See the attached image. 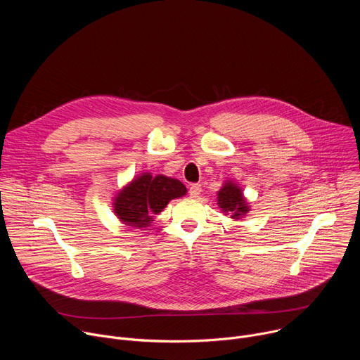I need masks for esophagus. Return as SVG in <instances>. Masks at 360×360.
Masks as SVG:
<instances>
[{
    "mask_svg": "<svg viewBox=\"0 0 360 360\" xmlns=\"http://www.w3.org/2000/svg\"><path fill=\"white\" fill-rule=\"evenodd\" d=\"M200 192H202V188H200L199 184H193V185L189 186V195H191V198H198Z\"/></svg>",
    "mask_w": 360,
    "mask_h": 360,
    "instance_id": "34e87169",
    "label": "esophagus"
}]
</instances>
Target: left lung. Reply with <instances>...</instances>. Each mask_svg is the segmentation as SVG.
Masks as SVG:
<instances>
[{"label": "left lung", "mask_w": 360, "mask_h": 360, "mask_svg": "<svg viewBox=\"0 0 360 360\" xmlns=\"http://www.w3.org/2000/svg\"><path fill=\"white\" fill-rule=\"evenodd\" d=\"M218 207L226 215L229 214L235 221L242 219L250 211L242 189L232 181L225 182L224 186L218 191Z\"/></svg>", "instance_id": "left-lung-1"}]
</instances>
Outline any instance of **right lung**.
I'll return each mask as SVG.
<instances>
[{
  "label": "right lung",
  "instance_id": "1",
  "mask_svg": "<svg viewBox=\"0 0 360 360\" xmlns=\"http://www.w3.org/2000/svg\"><path fill=\"white\" fill-rule=\"evenodd\" d=\"M186 195V186L165 175L142 174L124 186L115 196L114 212L121 222L134 228H146L152 214H160L175 198Z\"/></svg>",
  "mask_w": 360,
  "mask_h": 360
}]
</instances>
